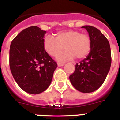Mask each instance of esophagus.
Masks as SVG:
<instances>
[{
	"instance_id": "1",
	"label": "esophagus",
	"mask_w": 120,
	"mask_h": 120,
	"mask_svg": "<svg viewBox=\"0 0 120 120\" xmlns=\"http://www.w3.org/2000/svg\"><path fill=\"white\" fill-rule=\"evenodd\" d=\"M64 65V64H62V63H58V67H63Z\"/></svg>"
}]
</instances>
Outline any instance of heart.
Masks as SVG:
<instances>
[{
    "label": "heart",
    "mask_w": 120,
    "mask_h": 120,
    "mask_svg": "<svg viewBox=\"0 0 120 120\" xmlns=\"http://www.w3.org/2000/svg\"><path fill=\"white\" fill-rule=\"evenodd\" d=\"M91 46L88 35L73 30L58 33L55 38L48 35L43 40L44 49L50 55L56 56L63 50L64 47L67 49L57 56L58 61L72 60L75 57L77 59L85 58L90 52Z\"/></svg>",
    "instance_id": "b5f03b06"
}]
</instances>
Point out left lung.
I'll list each match as a JSON object with an SVG mask.
<instances>
[{
    "label": "left lung",
    "instance_id": "1",
    "mask_svg": "<svg viewBox=\"0 0 120 120\" xmlns=\"http://www.w3.org/2000/svg\"><path fill=\"white\" fill-rule=\"evenodd\" d=\"M91 41V50L86 58L75 65L74 73L70 76L71 85L82 93H91L103 83L112 64L109 41L98 29L85 25Z\"/></svg>",
    "mask_w": 120,
    "mask_h": 120
}]
</instances>
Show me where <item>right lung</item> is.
I'll use <instances>...</instances> for the list:
<instances>
[{"instance_id":"obj_1","label":"right lung","mask_w":120,"mask_h":120,"mask_svg":"<svg viewBox=\"0 0 120 120\" xmlns=\"http://www.w3.org/2000/svg\"><path fill=\"white\" fill-rule=\"evenodd\" d=\"M46 32L37 26L27 28L14 38L10 47L12 76L23 91L34 95L48 88L57 67L43 47Z\"/></svg>"}]
</instances>
